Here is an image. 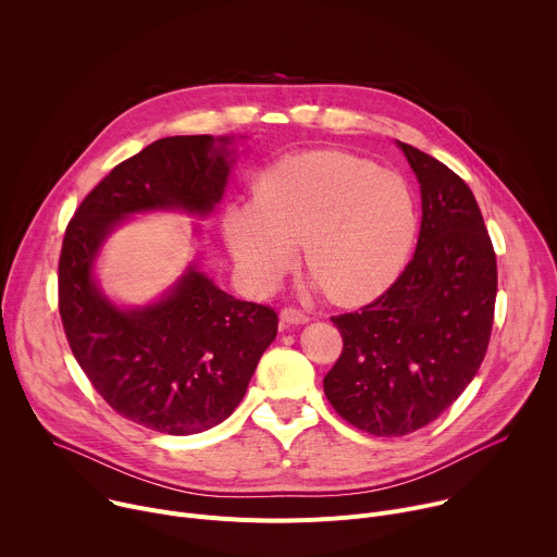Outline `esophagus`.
Returning a JSON list of instances; mask_svg holds the SVG:
<instances>
[{
  "mask_svg": "<svg viewBox=\"0 0 557 557\" xmlns=\"http://www.w3.org/2000/svg\"><path fill=\"white\" fill-rule=\"evenodd\" d=\"M280 320H282V326H297V324H306L308 322V314L299 308H293V306H284L282 312H280Z\"/></svg>",
  "mask_w": 557,
  "mask_h": 557,
  "instance_id": "34e87169",
  "label": "esophagus"
}]
</instances>
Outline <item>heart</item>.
Wrapping results in <instances>:
<instances>
[{
    "label": "heart",
    "instance_id": "1",
    "mask_svg": "<svg viewBox=\"0 0 557 557\" xmlns=\"http://www.w3.org/2000/svg\"><path fill=\"white\" fill-rule=\"evenodd\" d=\"M419 233L408 181L344 151L282 156L258 178L256 196L228 207L224 235L253 290H269L301 243L312 286L337 304L383 293L406 269Z\"/></svg>",
    "mask_w": 557,
    "mask_h": 557
}]
</instances>
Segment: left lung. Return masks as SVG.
<instances>
[{"label":"left lung","mask_w":557,"mask_h":557,"mask_svg":"<svg viewBox=\"0 0 557 557\" xmlns=\"http://www.w3.org/2000/svg\"><path fill=\"white\" fill-rule=\"evenodd\" d=\"M421 185V233L396 282L331 317L344 339L324 376L335 412L372 436H406L438 419L479 372L494 326L498 267L465 181L399 143Z\"/></svg>","instance_id":"obj_1"}]
</instances>
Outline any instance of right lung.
<instances>
[{"label": "right lung", "mask_w": 557, "mask_h": 557, "mask_svg": "<svg viewBox=\"0 0 557 557\" xmlns=\"http://www.w3.org/2000/svg\"><path fill=\"white\" fill-rule=\"evenodd\" d=\"M228 143L200 134L147 145L84 198L63 235L59 312L70 350L114 412L153 432L187 436L231 417L277 335V312L235 299L196 267L161 301L123 310L95 284V258L129 213H211L233 163Z\"/></svg>", "instance_id": "right-lung-1"}]
</instances>
